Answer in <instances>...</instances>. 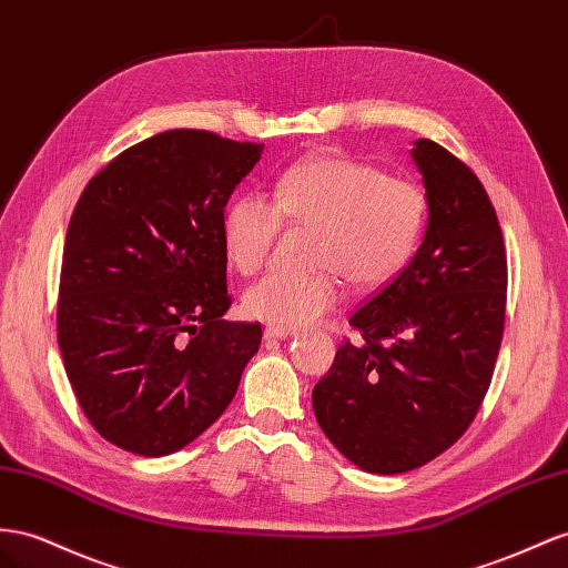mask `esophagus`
<instances>
[{
	"mask_svg": "<svg viewBox=\"0 0 568 568\" xmlns=\"http://www.w3.org/2000/svg\"><path fill=\"white\" fill-rule=\"evenodd\" d=\"M296 334V327L286 325H267L265 327V339H288V336Z\"/></svg>",
	"mask_w": 568,
	"mask_h": 568,
	"instance_id": "34e87169",
	"label": "esophagus"
}]
</instances>
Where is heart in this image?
<instances>
[{"label": "heart", "mask_w": 568, "mask_h": 568, "mask_svg": "<svg viewBox=\"0 0 568 568\" xmlns=\"http://www.w3.org/2000/svg\"><path fill=\"white\" fill-rule=\"evenodd\" d=\"M282 220L313 229L305 274H267L243 308L257 320L298 327L334 311L344 280L354 288L389 282L418 246L425 197L416 183L392 179L377 166L320 155L288 170L272 189V203L239 195L222 217L224 253L241 274L265 265Z\"/></svg>", "instance_id": "1"}]
</instances>
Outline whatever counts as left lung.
Wrapping results in <instances>:
<instances>
[{
  "label": "left lung",
  "mask_w": 568,
  "mask_h": 568,
  "mask_svg": "<svg viewBox=\"0 0 568 568\" xmlns=\"http://www.w3.org/2000/svg\"><path fill=\"white\" fill-rule=\"evenodd\" d=\"M410 160L425 189L420 246L348 317L313 389L322 433L365 473L420 468L447 452L493 379L507 305V255L493 203L464 162L418 138Z\"/></svg>",
  "instance_id": "8db88e82"
}]
</instances>
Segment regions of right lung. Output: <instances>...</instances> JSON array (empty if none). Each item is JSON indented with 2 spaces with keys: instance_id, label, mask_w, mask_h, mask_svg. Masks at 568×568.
<instances>
[{
  "instance_id": "1",
  "label": "right lung",
  "mask_w": 568,
  "mask_h": 568,
  "mask_svg": "<svg viewBox=\"0 0 568 568\" xmlns=\"http://www.w3.org/2000/svg\"><path fill=\"white\" fill-rule=\"evenodd\" d=\"M265 145L174 129L90 179L61 260L57 336L95 430L166 456L217 420L263 329L226 322L222 217Z\"/></svg>"
}]
</instances>
